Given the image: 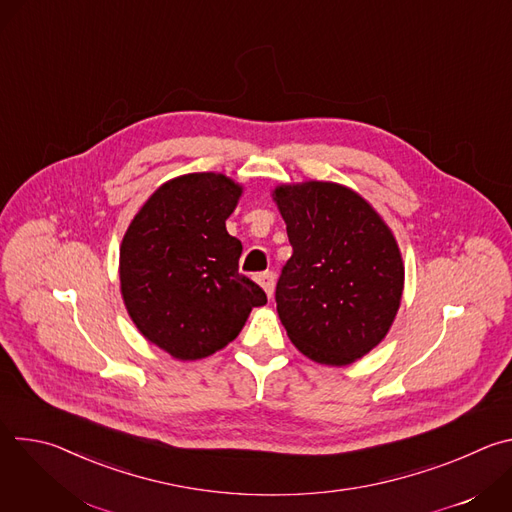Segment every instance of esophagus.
<instances>
[{
    "mask_svg": "<svg viewBox=\"0 0 512 512\" xmlns=\"http://www.w3.org/2000/svg\"><path fill=\"white\" fill-rule=\"evenodd\" d=\"M259 285L265 289L267 298H273V289H275V273L273 271H263L257 275Z\"/></svg>",
    "mask_w": 512,
    "mask_h": 512,
    "instance_id": "34e87169",
    "label": "esophagus"
}]
</instances>
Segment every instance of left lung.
<instances>
[{
    "mask_svg": "<svg viewBox=\"0 0 512 512\" xmlns=\"http://www.w3.org/2000/svg\"><path fill=\"white\" fill-rule=\"evenodd\" d=\"M294 255L281 269V324L306 356L350 364L389 332L403 294L397 241L375 208L346 186L304 182L275 188Z\"/></svg>",
    "mask_w": 512,
    "mask_h": 512,
    "instance_id": "obj_1",
    "label": "left lung"
}]
</instances>
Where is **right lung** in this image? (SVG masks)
<instances>
[{
    "mask_svg": "<svg viewBox=\"0 0 512 512\" xmlns=\"http://www.w3.org/2000/svg\"><path fill=\"white\" fill-rule=\"evenodd\" d=\"M243 188L200 172L160 186L131 221L119 255L125 308L174 358L196 360L237 338L265 291L239 273L243 245L225 221Z\"/></svg>",
    "mask_w": 512,
    "mask_h": 512,
    "instance_id": "add662e5",
    "label": "right lung"
}]
</instances>
